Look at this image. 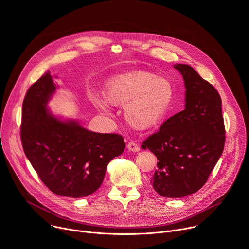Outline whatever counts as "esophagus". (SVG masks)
Here are the masks:
<instances>
[{"label": "esophagus", "instance_id": "obj_1", "mask_svg": "<svg viewBox=\"0 0 249 249\" xmlns=\"http://www.w3.org/2000/svg\"><path fill=\"white\" fill-rule=\"evenodd\" d=\"M127 149L133 153H137L140 151V147L135 143V142H129L127 145Z\"/></svg>", "mask_w": 249, "mask_h": 249}]
</instances>
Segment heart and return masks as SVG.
Returning <instances> with one entry per match:
<instances>
[{
  "label": "heart",
  "instance_id": "obj_1",
  "mask_svg": "<svg viewBox=\"0 0 249 249\" xmlns=\"http://www.w3.org/2000/svg\"><path fill=\"white\" fill-rule=\"evenodd\" d=\"M105 100L123 106L128 124L138 130H150L160 125L167 115L174 98L172 84L149 72H134L118 76L106 85ZM92 101L106 108L103 98L94 95Z\"/></svg>",
  "mask_w": 249,
  "mask_h": 249
}]
</instances>
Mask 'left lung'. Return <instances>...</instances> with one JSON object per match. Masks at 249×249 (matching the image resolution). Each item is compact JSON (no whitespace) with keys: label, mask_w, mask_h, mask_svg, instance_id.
Returning <instances> with one entry per match:
<instances>
[{"label":"left lung","mask_w":249,"mask_h":249,"mask_svg":"<svg viewBox=\"0 0 249 249\" xmlns=\"http://www.w3.org/2000/svg\"><path fill=\"white\" fill-rule=\"evenodd\" d=\"M173 67L184 80L185 109L168 118L142 149H149L159 160L151 180L156 192L181 198L207 182L223 154L226 131L217 89L189 65Z\"/></svg>","instance_id":"obj_1"}]
</instances>
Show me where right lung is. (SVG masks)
<instances>
[{
	"mask_svg": "<svg viewBox=\"0 0 249 249\" xmlns=\"http://www.w3.org/2000/svg\"><path fill=\"white\" fill-rule=\"evenodd\" d=\"M57 86L48 72L27 90L20 138L24 154L42 182L55 194L82 198L101 185L106 167L125 149L122 136L84 128L47 108Z\"/></svg>",
	"mask_w": 249,
	"mask_h": 249,
	"instance_id": "right-lung-1",
	"label": "right lung"
}]
</instances>
